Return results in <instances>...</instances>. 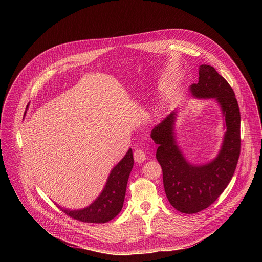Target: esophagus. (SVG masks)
<instances>
[{"label": "esophagus", "mask_w": 262, "mask_h": 262, "mask_svg": "<svg viewBox=\"0 0 262 262\" xmlns=\"http://www.w3.org/2000/svg\"><path fill=\"white\" fill-rule=\"evenodd\" d=\"M134 159L138 163H142L146 160V153L144 150L136 149L134 151Z\"/></svg>", "instance_id": "esophagus-1"}]
</instances>
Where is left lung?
<instances>
[{
	"label": "left lung",
	"instance_id": "obj_1",
	"mask_svg": "<svg viewBox=\"0 0 262 262\" xmlns=\"http://www.w3.org/2000/svg\"><path fill=\"white\" fill-rule=\"evenodd\" d=\"M194 99L215 100L225 133L217 155L208 162L193 163L178 142L176 122L179 109L151 131L158 144L156 159L161 165L163 186L170 205L185 214H194L212 205L229 185L240 155V111L235 94L222 75L208 64L199 67V82L189 86Z\"/></svg>",
	"mask_w": 262,
	"mask_h": 262
}]
</instances>
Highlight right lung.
Returning a JSON list of instances; mask_svg holds the SVG:
<instances>
[{
    "label": "right lung",
    "instance_id": "obj_1",
    "mask_svg": "<svg viewBox=\"0 0 262 262\" xmlns=\"http://www.w3.org/2000/svg\"><path fill=\"white\" fill-rule=\"evenodd\" d=\"M132 149L114 166L108 176L105 187L96 200L82 209L70 210L57 205L67 215L86 223H107L122 210L129 176L133 168Z\"/></svg>",
    "mask_w": 262,
    "mask_h": 262
}]
</instances>
